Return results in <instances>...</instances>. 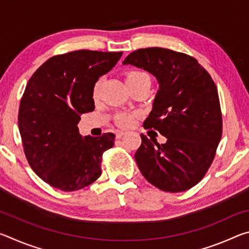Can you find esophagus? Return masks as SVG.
<instances>
[{"instance_id": "34e87169", "label": "esophagus", "mask_w": 249, "mask_h": 249, "mask_svg": "<svg viewBox=\"0 0 249 249\" xmlns=\"http://www.w3.org/2000/svg\"><path fill=\"white\" fill-rule=\"evenodd\" d=\"M125 134H126V132H122V130H120V132H117V133H116V138H121V137H123Z\"/></svg>"}]
</instances>
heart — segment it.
<instances>
[{"mask_svg":"<svg viewBox=\"0 0 249 249\" xmlns=\"http://www.w3.org/2000/svg\"><path fill=\"white\" fill-rule=\"evenodd\" d=\"M142 78H149L148 75L144 72H141V71H133V72H129L127 74V78H126V81H135V80H140ZM98 91H99V84H96L94 87L93 90V95L96 96L98 95ZM134 119L135 115L133 114H120L117 116V124L121 125L122 127H128V126L132 125L134 123Z\"/></svg>","mask_w":249,"mask_h":249,"instance_id":"heart-1","label":"heart"}]
</instances>
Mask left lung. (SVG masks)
<instances>
[{"instance_id":"left-lung-1","label":"left lung","mask_w":249,"mask_h":249,"mask_svg":"<svg viewBox=\"0 0 249 249\" xmlns=\"http://www.w3.org/2000/svg\"><path fill=\"white\" fill-rule=\"evenodd\" d=\"M123 65L148 71L159 86L144 127L157 129L167 142L141 135L135 160L142 175L162 191L188 190L203 178L221 141L215 83L196 59L166 48L135 50Z\"/></svg>"}]
</instances>
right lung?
Returning a JSON list of instances; mask_svg holds the SVG:
<instances>
[{
    "instance_id": "obj_1",
    "label": "right lung",
    "mask_w": 249,
    "mask_h": 249,
    "mask_svg": "<svg viewBox=\"0 0 249 249\" xmlns=\"http://www.w3.org/2000/svg\"><path fill=\"white\" fill-rule=\"evenodd\" d=\"M123 53L77 50L44 62L20 100L18 128L29 166L46 183L75 191L101 176V160L115 135L79 133L83 113L94 109L93 90Z\"/></svg>"
}]
</instances>
